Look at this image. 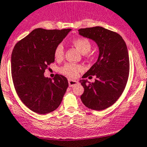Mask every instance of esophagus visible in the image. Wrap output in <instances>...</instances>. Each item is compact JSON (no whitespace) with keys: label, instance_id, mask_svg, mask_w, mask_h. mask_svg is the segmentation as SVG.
<instances>
[{"label":"esophagus","instance_id":"obj_1","mask_svg":"<svg viewBox=\"0 0 147 147\" xmlns=\"http://www.w3.org/2000/svg\"><path fill=\"white\" fill-rule=\"evenodd\" d=\"M68 82H69V86L70 87L75 86V85H77V83H78L77 80H72V79H69Z\"/></svg>","mask_w":147,"mask_h":147}]
</instances>
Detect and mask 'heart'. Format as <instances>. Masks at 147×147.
I'll return each mask as SVG.
<instances>
[{
	"label": "heart",
	"instance_id": "obj_1",
	"mask_svg": "<svg viewBox=\"0 0 147 147\" xmlns=\"http://www.w3.org/2000/svg\"><path fill=\"white\" fill-rule=\"evenodd\" d=\"M74 45L83 54H86L92 49V43L86 38H78L72 41ZM54 56L55 59L61 60L64 56V46L59 44L56 46L54 51ZM61 72L70 78H75L83 70V67L80 64L67 63L61 68Z\"/></svg>",
	"mask_w": 147,
	"mask_h": 147
}]
</instances>
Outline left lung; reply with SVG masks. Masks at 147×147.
Segmentation results:
<instances>
[{
  "instance_id": "obj_1",
  "label": "left lung",
  "mask_w": 147,
  "mask_h": 147,
  "mask_svg": "<svg viewBox=\"0 0 147 147\" xmlns=\"http://www.w3.org/2000/svg\"><path fill=\"white\" fill-rule=\"evenodd\" d=\"M78 32L99 47L98 59L83 76L95 75L96 78L94 83L80 80L84 88L80 99L90 109L104 110L117 101L126 86L129 71L127 47L119 34L102 27L80 28Z\"/></svg>"
}]
</instances>
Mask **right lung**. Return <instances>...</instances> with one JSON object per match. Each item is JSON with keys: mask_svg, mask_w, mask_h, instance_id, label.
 I'll return each mask as SVG.
<instances>
[{"mask_svg": "<svg viewBox=\"0 0 147 147\" xmlns=\"http://www.w3.org/2000/svg\"><path fill=\"white\" fill-rule=\"evenodd\" d=\"M70 28H36L17 43L11 59V76L21 101L32 111L45 114L60 105L69 86L67 79L55 75L53 80L44 75L55 61L54 51Z\"/></svg>", "mask_w": 147, "mask_h": 147, "instance_id": "right-lung-1", "label": "right lung"}]
</instances>
